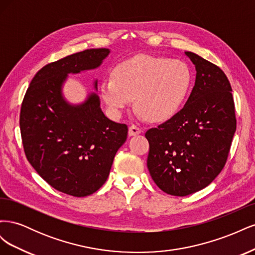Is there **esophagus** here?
Masks as SVG:
<instances>
[{
    "label": "esophagus",
    "instance_id": "1",
    "mask_svg": "<svg viewBox=\"0 0 255 255\" xmlns=\"http://www.w3.org/2000/svg\"><path fill=\"white\" fill-rule=\"evenodd\" d=\"M140 133H141V128L134 125L128 128V136H136V135H139Z\"/></svg>",
    "mask_w": 255,
    "mask_h": 255
}]
</instances>
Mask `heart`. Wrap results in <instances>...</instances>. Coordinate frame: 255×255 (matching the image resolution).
I'll return each instance as SVG.
<instances>
[{
    "instance_id": "heart-1",
    "label": "heart",
    "mask_w": 255,
    "mask_h": 255,
    "mask_svg": "<svg viewBox=\"0 0 255 255\" xmlns=\"http://www.w3.org/2000/svg\"><path fill=\"white\" fill-rule=\"evenodd\" d=\"M191 85V72L181 60L139 55L123 61L114 76L100 85V96L110 111L119 116L132 104L144 118L164 122L180 112Z\"/></svg>"
}]
</instances>
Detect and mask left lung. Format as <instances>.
Instances as JSON below:
<instances>
[{"label":"left lung","instance_id":"left-lung-1","mask_svg":"<svg viewBox=\"0 0 255 255\" xmlns=\"http://www.w3.org/2000/svg\"><path fill=\"white\" fill-rule=\"evenodd\" d=\"M196 68V81L183 109L145 138L146 159L157 186L184 197L205 188L225 167L236 130L232 88L219 67L185 52Z\"/></svg>","mask_w":255,"mask_h":255}]
</instances>
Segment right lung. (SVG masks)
<instances>
[{"instance_id":"right-lung-1","label":"right lung","mask_w":255,"mask_h":255,"mask_svg":"<svg viewBox=\"0 0 255 255\" xmlns=\"http://www.w3.org/2000/svg\"><path fill=\"white\" fill-rule=\"evenodd\" d=\"M110 49L85 50L36 73L23 99L20 129L29 164L53 188L73 197L94 194L109 177L128 127L103 114L96 91L73 104L64 96L69 74L98 69Z\"/></svg>"}]
</instances>
